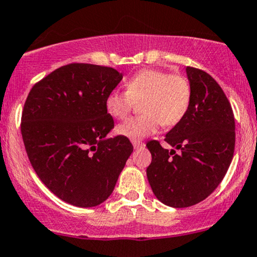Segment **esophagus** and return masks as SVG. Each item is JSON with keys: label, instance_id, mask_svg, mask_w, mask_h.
Masks as SVG:
<instances>
[{"label": "esophagus", "instance_id": "34e87169", "mask_svg": "<svg viewBox=\"0 0 257 257\" xmlns=\"http://www.w3.org/2000/svg\"><path fill=\"white\" fill-rule=\"evenodd\" d=\"M132 146H134L136 149H138V148L144 147V146H146V144H144L142 141H132Z\"/></svg>", "mask_w": 257, "mask_h": 257}]
</instances>
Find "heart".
I'll return each mask as SVG.
<instances>
[{"mask_svg":"<svg viewBox=\"0 0 257 257\" xmlns=\"http://www.w3.org/2000/svg\"><path fill=\"white\" fill-rule=\"evenodd\" d=\"M126 91L113 90L105 97V109L113 117L123 119L141 101L143 114L117 125L116 134L132 141L155 134L160 125L173 126L183 119L191 101V85L182 74L158 68L142 69L128 78Z\"/></svg>","mask_w":257,"mask_h":257,"instance_id":"obj_1","label":"heart"}]
</instances>
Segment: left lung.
<instances>
[{"label":"left lung","instance_id":"left-lung-1","mask_svg":"<svg viewBox=\"0 0 257 257\" xmlns=\"http://www.w3.org/2000/svg\"><path fill=\"white\" fill-rule=\"evenodd\" d=\"M191 101L186 114L166 135L174 149L158 141L147 143L152 164L147 177L154 195L168 207L185 208L206 200L224 179L234 152V116L215 79L201 69L186 67Z\"/></svg>","mask_w":257,"mask_h":257}]
</instances>
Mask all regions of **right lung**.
I'll list each match as a JSON object with an SVG mask.
<instances>
[{
	"label": "right lung",
	"instance_id": "add662e5",
	"mask_svg": "<svg viewBox=\"0 0 257 257\" xmlns=\"http://www.w3.org/2000/svg\"><path fill=\"white\" fill-rule=\"evenodd\" d=\"M122 79L111 67L71 63L30 91L21 117L25 149L39 179L75 207H96L111 195L134 147L107 138L114 120L105 97Z\"/></svg>",
	"mask_w": 257,
	"mask_h": 257
}]
</instances>
